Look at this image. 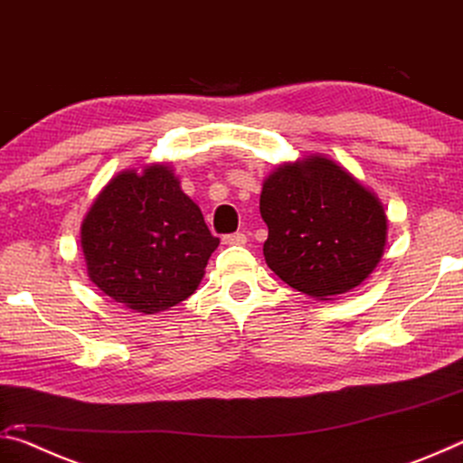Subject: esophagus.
<instances>
[{
  "label": "esophagus",
  "instance_id": "obj_1",
  "mask_svg": "<svg viewBox=\"0 0 463 463\" xmlns=\"http://www.w3.org/2000/svg\"><path fill=\"white\" fill-rule=\"evenodd\" d=\"M222 242L224 245H245L247 237L242 232H234V234H226V237H222Z\"/></svg>",
  "mask_w": 463,
  "mask_h": 463
}]
</instances>
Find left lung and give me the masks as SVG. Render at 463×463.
<instances>
[{
    "label": "left lung",
    "instance_id": "8db88e82",
    "mask_svg": "<svg viewBox=\"0 0 463 463\" xmlns=\"http://www.w3.org/2000/svg\"><path fill=\"white\" fill-rule=\"evenodd\" d=\"M265 263L304 296L336 300L357 288L386 249L388 216L370 185L325 153L286 161L263 179Z\"/></svg>",
    "mask_w": 463,
    "mask_h": 463
}]
</instances>
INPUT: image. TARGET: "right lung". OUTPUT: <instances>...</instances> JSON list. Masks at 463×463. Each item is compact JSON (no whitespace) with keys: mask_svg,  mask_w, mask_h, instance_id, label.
<instances>
[{"mask_svg":"<svg viewBox=\"0 0 463 463\" xmlns=\"http://www.w3.org/2000/svg\"><path fill=\"white\" fill-rule=\"evenodd\" d=\"M165 161L124 169L81 221L88 276L132 312L155 315L198 289L216 237Z\"/></svg>","mask_w":463,"mask_h":463,"instance_id":"obj_1","label":"right lung"}]
</instances>
